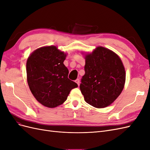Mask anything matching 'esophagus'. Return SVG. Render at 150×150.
<instances>
[{"label":"esophagus","instance_id":"1","mask_svg":"<svg viewBox=\"0 0 150 150\" xmlns=\"http://www.w3.org/2000/svg\"><path fill=\"white\" fill-rule=\"evenodd\" d=\"M79 81H80V80H79V79H76V81H75V82H76L77 84H78V86L79 85V82H80Z\"/></svg>","mask_w":150,"mask_h":150}]
</instances>
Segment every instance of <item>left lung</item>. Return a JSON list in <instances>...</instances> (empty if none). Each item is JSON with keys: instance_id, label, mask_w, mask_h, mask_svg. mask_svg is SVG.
Masks as SVG:
<instances>
[{"instance_id": "obj_1", "label": "left lung", "mask_w": 150, "mask_h": 150, "mask_svg": "<svg viewBox=\"0 0 150 150\" xmlns=\"http://www.w3.org/2000/svg\"><path fill=\"white\" fill-rule=\"evenodd\" d=\"M85 59V74L79 86L85 101L97 108L110 105L120 96L125 83L121 59L103 47H98Z\"/></svg>"}]
</instances>
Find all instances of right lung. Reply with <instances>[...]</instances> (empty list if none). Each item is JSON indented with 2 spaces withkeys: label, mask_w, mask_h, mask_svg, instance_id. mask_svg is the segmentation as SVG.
Instances as JSON below:
<instances>
[{
  "label": "right lung",
  "mask_w": 150,
  "mask_h": 150,
  "mask_svg": "<svg viewBox=\"0 0 150 150\" xmlns=\"http://www.w3.org/2000/svg\"><path fill=\"white\" fill-rule=\"evenodd\" d=\"M66 54L56 46L36 49L26 64L27 78L31 93L42 105L55 108L64 103L71 89L78 87L68 78L64 64Z\"/></svg>",
  "instance_id": "right-lung-1"
}]
</instances>
